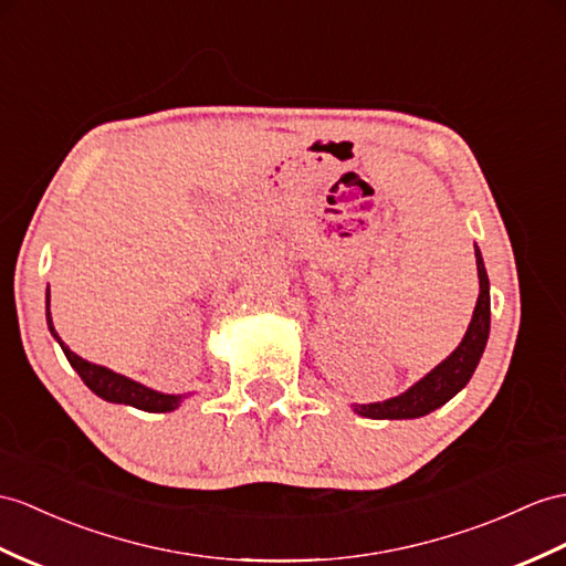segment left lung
<instances>
[{"mask_svg":"<svg viewBox=\"0 0 566 566\" xmlns=\"http://www.w3.org/2000/svg\"><path fill=\"white\" fill-rule=\"evenodd\" d=\"M475 264H478V279H480V295L475 302L473 319L468 324V331L459 348L453 350L444 363H439L432 371L412 384L408 391L401 396H394L389 401L381 403H367V406H353L357 416L371 418V420H410L422 418L427 412L444 406L449 398L457 396L468 381H471L473 371L480 363L482 350L488 346L490 336V281L485 264H482V254L475 247Z\"/></svg>","mask_w":566,"mask_h":566,"instance_id":"8db88e82","label":"left lung"}]
</instances>
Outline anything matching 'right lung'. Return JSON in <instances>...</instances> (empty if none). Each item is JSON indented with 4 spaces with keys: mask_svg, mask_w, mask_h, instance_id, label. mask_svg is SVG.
<instances>
[{
    "mask_svg": "<svg viewBox=\"0 0 566 566\" xmlns=\"http://www.w3.org/2000/svg\"><path fill=\"white\" fill-rule=\"evenodd\" d=\"M48 328L50 334L57 338V343L62 346L64 355L69 365H72L78 377L84 379L86 387L95 394L101 396L103 401L109 403H124V406H134L139 410H148V412H170L175 410L179 403H182V398L187 396H175V394H160L144 387V384L134 381L124 375H117V371L107 369L103 365H93L84 357H78L74 350H69V346H64V340L57 336V331L52 326V316H50V287H48Z\"/></svg>",
    "mask_w": 566,
    "mask_h": 566,
    "instance_id": "right-lung-1",
    "label": "right lung"
}]
</instances>
